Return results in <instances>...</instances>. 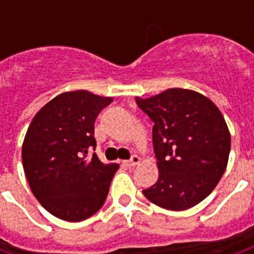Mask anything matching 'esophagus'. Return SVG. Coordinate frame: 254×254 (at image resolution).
Segmentation results:
<instances>
[{
  "mask_svg": "<svg viewBox=\"0 0 254 254\" xmlns=\"http://www.w3.org/2000/svg\"><path fill=\"white\" fill-rule=\"evenodd\" d=\"M124 163H125V166H127V167H133V166H136L140 163V158L134 155V156H132L129 160H125Z\"/></svg>",
  "mask_w": 254,
  "mask_h": 254,
  "instance_id": "obj_1",
  "label": "esophagus"
}]
</instances>
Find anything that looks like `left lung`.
<instances>
[{"label":"left lung","instance_id":"8db88e82","mask_svg":"<svg viewBox=\"0 0 254 254\" xmlns=\"http://www.w3.org/2000/svg\"><path fill=\"white\" fill-rule=\"evenodd\" d=\"M137 106L154 121L159 178L144 196L166 209L184 211L215 189L227 167L229 127L212 100L196 91L166 89Z\"/></svg>","mask_w":254,"mask_h":254}]
</instances>
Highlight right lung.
<instances>
[{"instance_id":"obj_1","label":"right lung","mask_w":254,"mask_h":254,"mask_svg":"<svg viewBox=\"0 0 254 254\" xmlns=\"http://www.w3.org/2000/svg\"><path fill=\"white\" fill-rule=\"evenodd\" d=\"M113 98L84 89L64 92L32 118L21 148L23 167L42 207L67 222H81L105 204L117 163L96 154L94 124Z\"/></svg>"}]
</instances>
